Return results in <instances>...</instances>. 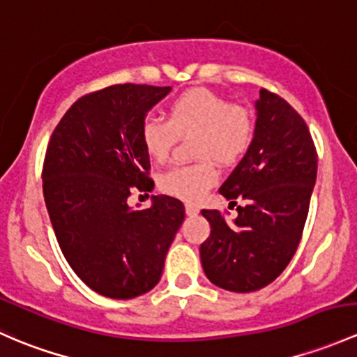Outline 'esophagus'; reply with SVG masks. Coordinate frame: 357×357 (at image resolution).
<instances>
[{
	"mask_svg": "<svg viewBox=\"0 0 357 357\" xmlns=\"http://www.w3.org/2000/svg\"><path fill=\"white\" fill-rule=\"evenodd\" d=\"M198 212H200V208H198L197 205H193V204H186V215L195 217V215H198Z\"/></svg>",
	"mask_w": 357,
	"mask_h": 357,
	"instance_id": "1",
	"label": "esophagus"
}]
</instances>
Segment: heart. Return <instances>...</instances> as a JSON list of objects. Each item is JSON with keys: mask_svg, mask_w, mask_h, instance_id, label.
Wrapping results in <instances>:
<instances>
[{"mask_svg": "<svg viewBox=\"0 0 357 357\" xmlns=\"http://www.w3.org/2000/svg\"><path fill=\"white\" fill-rule=\"evenodd\" d=\"M166 118L167 121L155 116L145 118L140 142L150 159L164 162L178 138L195 135V155L204 160L169 169L159 179L160 190L186 202L200 200L217 183L219 172L213 160L234 166L250 150L255 137L251 111L208 89H190L176 96L167 104Z\"/></svg>", "mask_w": 357, "mask_h": 357, "instance_id": "b5f03b06", "label": "heart"}]
</instances>
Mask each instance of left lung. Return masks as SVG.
<instances>
[{"instance_id": "left-lung-1", "label": "left lung", "mask_w": 357, "mask_h": 357, "mask_svg": "<svg viewBox=\"0 0 357 357\" xmlns=\"http://www.w3.org/2000/svg\"><path fill=\"white\" fill-rule=\"evenodd\" d=\"M255 109L251 147L219 190L231 204L243 198L246 205L231 222L219 210H202L210 224L202 267L210 282L232 292L258 291L284 272L301 241L317 183V150L305 119L265 89Z\"/></svg>"}]
</instances>
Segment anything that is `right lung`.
<instances>
[{"instance_id":"right-lung-1","label":"right lung","mask_w":357,"mask_h":357,"mask_svg":"<svg viewBox=\"0 0 357 357\" xmlns=\"http://www.w3.org/2000/svg\"><path fill=\"white\" fill-rule=\"evenodd\" d=\"M169 92L125 84L80 97L47 145L43 190L56 239L73 272L106 298L155 287L185 220V205L167 195H152L145 210L128 205L131 190L153 185L140 128Z\"/></svg>"}]
</instances>
